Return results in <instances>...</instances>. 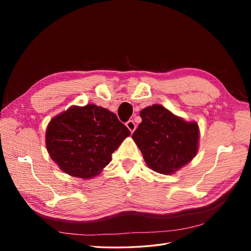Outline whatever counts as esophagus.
Here are the masks:
<instances>
[{
	"label": "esophagus",
	"instance_id": "34e87169",
	"mask_svg": "<svg viewBox=\"0 0 251 251\" xmlns=\"http://www.w3.org/2000/svg\"><path fill=\"white\" fill-rule=\"evenodd\" d=\"M126 126L128 130L131 131V133H133L136 130V124L134 123V120H128L127 123L126 124Z\"/></svg>",
	"mask_w": 251,
	"mask_h": 251
}]
</instances>
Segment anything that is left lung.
<instances>
[{
	"instance_id": "left-lung-1",
	"label": "left lung",
	"mask_w": 251,
	"mask_h": 251,
	"mask_svg": "<svg viewBox=\"0 0 251 251\" xmlns=\"http://www.w3.org/2000/svg\"><path fill=\"white\" fill-rule=\"evenodd\" d=\"M140 117L132 138L149 168L171 175L192 161L198 151V124L187 123L160 104L143 109Z\"/></svg>"
}]
</instances>
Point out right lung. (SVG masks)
<instances>
[{
  "label": "right lung",
  "mask_w": 251,
  "mask_h": 251,
  "mask_svg": "<svg viewBox=\"0 0 251 251\" xmlns=\"http://www.w3.org/2000/svg\"><path fill=\"white\" fill-rule=\"evenodd\" d=\"M130 134L109 110L95 104L73 105L51 119L46 147L63 172L90 179L110 163L114 151Z\"/></svg>",
  "instance_id": "1"
}]
</instances>
